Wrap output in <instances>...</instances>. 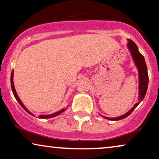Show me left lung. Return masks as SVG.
Masks as SVG:
<instances>
[{
    "label": "left lung",
    "mask_w": 159,
    "mask_h": 159,
    "mask_svg": "<svg viewBox=\"0 0 159 159\" xmlns=\"http://www.w3.org/2000/svg\"><path fill=\"white\" fill-rule=\"evenodd\" d=\"M128 43H127V47L129 48L131 55L133 58V60L134 63H135L137 67H138V72H139V101L138 103H135L134 105L131 109L129 111L126 113L122 116L115 117V118H108V117L103 116L105 119H107L108 120H112V121H117V120H121L129 116L132 114V112L133 111L134 108L139 105V103L143 101L144 98L145 94H146L148 85V69L146 64H145L144 56L141 54L138 51V48L137 46L135 43H134L132 40L128 39Z\"/></svg>",
    "instance_id": "8db88e82"
}]
</instances>
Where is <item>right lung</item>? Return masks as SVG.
<instances>
[{"label": "right lung", "mask_w": 159, "mask_h": 159, "mask_svg": "<svg viewBox=\"0 0 159 159\" xmlns=\"http://www.w3.org/2000/svg\"><path fill=\"white\" fill-rule=\"evenodd\" d=\"M13 76H14V71L12 70V71H11V85L12 92H13V94H14V95L15 98L16 99V101L19 102V103L20 104L21 107H22V108H24V109H25V110L26 111H27V112L28 113V114H30L32 115V116H34V115L32 114V113L30 112V111L28 110L27 108L25 107V105H24V104L22 103V102L21 101V100L19 99V98L18 97V95H17L16 92V90H15V88H14V82H13ZM65 110H66V109H65V108H63V109L58 111L56 112V113H53V114H49V115H40V116H39L38 117H39V118H40V119H50V118H53V117H55V116H58V115H59V114H61V113L65 111Z\"/></svg>", "instance_id": "obj_1"}]
</instances>
